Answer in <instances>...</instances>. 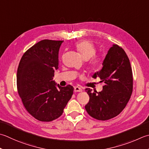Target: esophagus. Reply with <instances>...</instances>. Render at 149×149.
I'll return each mask as SVG.
<instances>
[{
  "instance_id": "esophagus-1",
  "label": "esophagus",
  "mask_w": 149,
  "mask_h": 149,
  "mask_svg": "<svg viewBox=\"0 0 149 149\" xmlns=\"http://www.w3.org/2000/svg\"><path fill=\"white\" fill-rule=\"evenodd\" d=\"M74 92H82V89H81L80 87H79V86H75L74 87Z\"/></svg>"
}]
</instances>
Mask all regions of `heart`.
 Returning <instances> with one entry per match:
<instances>
[{"label": "heart", "mask_w": 149, "mask_h": 149, "mask_svg": "<svg viewBox=\"0 0 149 149\" xmlns=\"http://www.w3.org/2000/svg\"><path fill=\"white\" fill-rule=\"evenodd\" d=\"M75 48L83 59L88 60L92 57L90 63V66L92 68H98L101 66L102 58L100 56H94L96 52V49L91 42L88 40H83L76 44Z\"/></svg>", "instance_id": "1"}]
</instances>
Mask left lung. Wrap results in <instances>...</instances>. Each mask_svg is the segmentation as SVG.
Returning a JSON list of instances; mask_svg holds the SVG:
<instances>
[{
  "label": "left lung",
  "mask_w": 149,
  "mask_h": 149,
  "mask_svg": "<svg viewBox=\"0 0 149 149\" xmlns=\"http://www.w3.org/2000/svg\"><path fill=\"white\" fill-rule=\"evenodd\" d=\"M102 65L92 77H99L105 85L99 92L85 89L90 97L85 109L91 117L104 121L117 116L126 107L132 95L133 77L129 57L117 45L109 49Z\"/></svg>",
  "instance_id": "left-lung-1"
}]
</instances>
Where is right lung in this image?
Returning a JSON list of instances; mask_svg holds the SVG:
<instances>
[{
	"instance_id": "add662e5",
	"label": "right lung",
	"mask_w": 149,
	"mask_h": 149,
	"mask_svg": "<svg viewBox=\"0 0 149 149\" xmlns=\"http://www.w3.org/2000/svg\"><path fill=\"white\" fill-rule=\"evenodd\" d=\"M63 40H42L28 49L20 61L17 90L26 110L37 120L52 121L62 115L74 92L53 81Z\"/></svg>"
}]
</instances>
